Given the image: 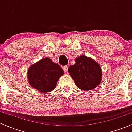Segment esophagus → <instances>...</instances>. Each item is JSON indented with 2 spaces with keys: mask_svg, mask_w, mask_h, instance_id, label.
Listing matches in <instances>:
<instances>
[{
  "mask_svg": "<svg viewBox=\"0 0 132 132\" xmlns=\"http://www.w3.org/2000/svg\"><path fill=\"white\" fill-rule=\"evenodd\" d=\"M63 68V70L65 71V72L67 73L68 72V65H66V66H64L63 68Z\"/></svg>",
  "mask_w": 132,
  "mask_h": 132,
  "instance_id": "esophagus-1",
  "label": "esophagus"
}]
</instances>
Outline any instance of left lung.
I'll list each match as a JSON object with an SVG mask.
<instances>
[{"mask_svg":"<svg viewBox=\"0 0 132 132\" xmlns=\"http://www.w3.org/2000/svg\"><path fill=\"white\" fill-rule=\"evenodd\" d=\"M75 64L68 68V73L79 89L90 91L96 87L102 80L99 64L91 58L81 55L75 59Z\"/></svg>","mask_w":132,"mask_h":132,"instance_id":"left-lung-1","label":"left lung"}]
</instances>
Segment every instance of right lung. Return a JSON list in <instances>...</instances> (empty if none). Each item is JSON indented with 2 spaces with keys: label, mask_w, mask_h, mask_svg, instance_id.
Here are the masks:
<instances>
[{
  "label": "right lung",
  "mask_w": 132,
  "mask_h": 132,
  "mask_svg": "<svg viewBox=\"0 0 132 132\" xmlns=\"http://www.w3.org/2000/svg\"><path fill=\"white\" fill-rule=\"evenodd\" d=\"M63 74V70L57 64L45 57L29 68L28 80L36 89L48 93L55 88L59 78Z\"/></svg>",
  "instance_id": "right-lung-1"
}]
</instances>
